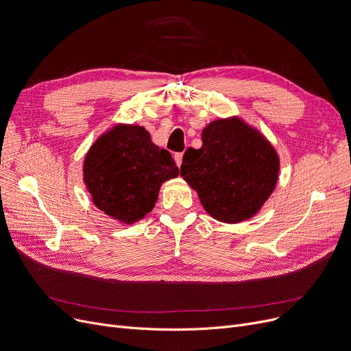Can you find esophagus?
<instances>
[{
    "mask_svg": "<svg viewBox=\"0 0 351 351\" xmlns=\"http://www.w3.org/2000/svg\"><path fill=\"white\" fill-rule=\"evenodd\" d=\"M182 159H183V154H175V160H176V165L180 168L182 165Z\"/></svg>",
    "mask_w": 351,
    "mask_h": 351,
    "instance_id": "esophagus-1",
    "label": "esophagus"
}]
</instances>
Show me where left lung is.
<instances>
[{
    "label": "left lung",
    "mask_w": 351,
    "mask_h": 351,
    "mask_svg": "<svg viewBox=\"0 0 351 351\" xmlns=\"http://www.w3.org/2000/svg\"><path fill=\"white\" fill-rule=\"evenodd\" d=\"M180 176L219 222L253 217L273 193L280 160L270 142L241 118L216 119L202 131L200 149L183 155Z\"/></svg>",
    "instance_id": "1"
}]
</instances>
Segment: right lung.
Listing matches in <instances>:
<instances>
[{
	"mask_svg": "<svg viewBox=\"0 0 351 351\" xmlns=\"http://www.w3.org/2000/svg\"><path fill=\"white\" fill-rule=\"evenodd\" d=\"M179 175L171 154L139 125H115L89 147L84 183L94 205L125 225L149 213L165 180Z\"/></svg>",
	"mask_w": 351,
	"mask_h": 351,
	"instance_id": "1",
	"label": "right lung"
}]
</instances>
